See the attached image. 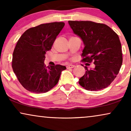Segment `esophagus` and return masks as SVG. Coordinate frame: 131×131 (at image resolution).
Returning <instances> with one entry per match:
<instances>
[{"label":"esophagus","instance_id":"1","mask_svg":"<svg viewBox=\"0 0 131 131\" xmlns=\"http://www.w3.org/2000/svg\"><path fill=\"white\" fill-rule=\"evenodd\" d=\"M75 66L74 65H69L67 66V69H73V68H74Z\"/></svg>","mask_w":131,"mask_h":131}]
</instances>
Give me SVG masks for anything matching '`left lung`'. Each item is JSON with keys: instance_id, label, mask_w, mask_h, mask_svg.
Returning a JSON list of instances; mask_svg holds the SVG:
<instances>
[{"instance_id": "obj_1", "label": "left lung", "mask_w": 131, "mask_h": 131, "mask_svg": "<svg viewBox=\"0 0 131 131\" xmlns=\"http://www.w3.org/2000/svg\"><path fill=\"white\" fill-rule=\"evenodd\" d=\"M69 24L85 45L82 61L93 62L95 66L94 69H88L85 66L86 71L79 83L91 91L108 86L122 64V46L118 35L104 24L90 21H69Z\"/></svg>"}]
</instances>
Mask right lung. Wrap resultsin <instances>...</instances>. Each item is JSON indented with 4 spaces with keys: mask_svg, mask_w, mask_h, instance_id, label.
<instances>
[{
    "mask_svg": "<svg viewBox=\"0 0 131 131\" xmlns=\"http://www.w3.org/2000/svg\"><path fill=\"white\" fill-rule=\"evenodd\" d=\"M63 22L42 24L27 30L18 40L12 55V67L21 85L31 92L45 93L58 83L64 66L46 67V52L51 49Z\"/></svg>",
    "mask_w": 131,
    "mask_h": 131,
    "instance_id": "obj_1",
    "label": "right lung"
}]
</instances>
